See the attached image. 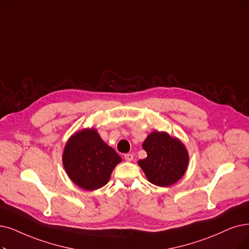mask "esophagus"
Listing matches in <instances>:
<instances>
[{
	"instance_id": "1",
	"label": "esophagus",
	"mask_w": 249,
	"mask_h": 249,
	"mask_svg": "<svg viewBox=\"0 0 249 249\" xmlns=\"http://www.w3.org/2000/svg\"><path fill=\"white\" fill-rule=\"evenodd\" d=\"M124 159L126 161H132L134 159V155L132 153H126L124 154Z\"/></svg>"
}]
</instances>
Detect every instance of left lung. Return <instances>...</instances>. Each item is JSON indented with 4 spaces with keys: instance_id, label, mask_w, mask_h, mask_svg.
I'll use <instances>...</instances> for the list:
<instances>
[{
    "instance_id": "obj_1",
    "label": "left lung",
    "mask_w": 249,
    "mask_h": 249,
    "mask_svg": "<svg viewBox=\"0 0 249 249\" xmlns=\"http://www.w3.org/2000/svg\"><path fill=\"white\" fill-rule=\"evenodd\" d=\"M147 157L138 161L148 181L160 187L171 186L184 176L189 161L181 141L166 133L153 132L143 143Z\"/></svg>"
}]
</instances>
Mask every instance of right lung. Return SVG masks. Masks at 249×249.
I'll use <instances>...</instances> for the list:
<instances>
[{"label":"right lung","mask_w":249,"mask_h":249,"mask_svg":"<svg viewBox=\"0 0 249 249\" xmlns=\"http://www.w3.org/2000/svg\"><path fill=\"white\" fill-rule=\"evenodd\" d=\"M122 161L114 149L109 147L96 130H85L69 139L63 165L71 181L86 190H96L106 185L113 168Z\"/></svg>","instance_id":"1"}]
</instances>
